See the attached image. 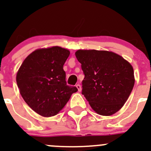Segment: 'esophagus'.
Wrapping results in <instances>:
<instances>
[{
  "instance_id": "obj_1",
  "label": "esophagus",
  "mask_w": 151,
  "mask_h": 151,
  "mask_svg": "<svg viewBox=\"0 0 151 151\" xmlns=\"http://www.w3.org/2000/svg\"><path fill=\"white\" fill-rule=\"evenodd\" d=\"M76 87H77L78 90V92H81V86L80 84H77L76 85Z\"/></svg>"
}]
</instances>
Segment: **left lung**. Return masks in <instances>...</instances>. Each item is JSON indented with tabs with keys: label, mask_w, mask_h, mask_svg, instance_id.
Returning a JSON list of instances; mask_svg holds the SVG:
<instances>
[{
	"label": "left lung",
	"mask_w": 151,
	"mask_h": 151,
	"mask_svg": "<svg viewBox=\"0 0 151 151\" xmlns=\"http://www.w3.org/2000/svg\"><path fill=\"white\" fill-rule=\"evenodd\" d=\"M84 74L82 92L98 114L112 115L128 100L134 85V69L126 59L111 51L76 52Z\"/></svg>",
	"instance_id": "left-lung-1"
}]
</instances>
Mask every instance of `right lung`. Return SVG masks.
Masks as SVG:
<instances>
[{
  "instance_id": "right-lung-1",
  "label": "right lung",
  "mask_w": 151,
  "mask_h": 151,
  "mask_svg": "<svg viewBox=\"0 0 151 151\" xmlns=\"http://www.w3.org/2000/svg\"><path fill=\"white\" fill-rule=\"evenodd\" d=\"M69 55V50L58 46L38 49L27 56L17 72L20 95L40 115L57 114L78 91L65 80L63 66Z\"/></svg>"
}]
</instances>
